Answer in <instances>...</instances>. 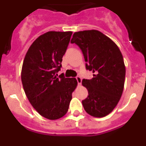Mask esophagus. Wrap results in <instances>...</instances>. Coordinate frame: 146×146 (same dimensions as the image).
<instances>
[{
  "instance_id": "obj_1",
  "label": "esophagus",
  "mask_w": 146,
  "mask_h": 146,
  "mask_svg": "<svg viewBox=\"0 0 146 146\" xmlns=\"http://www.w3.org/2000/svg\"><path fill=\"white\" fill-rule=\"evenodd\" d=\"M76 80H77L78 85H80L81 82H82V78H81L80 76H77V77H76Z\"/></svg>"
}]
</instances>
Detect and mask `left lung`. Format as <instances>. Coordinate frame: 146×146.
<instances>
[{
	"label": "left lung",
	"instance_id": "obj_1",
	"mask_svg": "<svg viewBox=\"0 0 146 146\" xmlns=\"http://www.w3.org/2000/svg\"><path fill=\"white\" fill-rule=\"evenodd\" d=\"M71 43L80 48L86 69L94 73L92 79L82 81L88 91V97L82 101L83 108L94 117L106 116L123 93L126 69L122 54L110 38L96 30L76 32Z\"/></svg>",
	"mask_w": 146,
	"mask_h": 146
}]
</instances>
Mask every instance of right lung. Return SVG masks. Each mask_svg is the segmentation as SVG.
<instances>
[{
	"label": "right lung",
	"instance_id": "obj_1",
	"mask_svg": "<svg viewBox=\"0 0 146 146\" xmlns=\"http://www.w3.org/2000/svg\"><path fill=\"white\" fill-rule=\"evenodd\" d=\"M72 32L49 31L35 40L23 61V88L36 110L44 118L56 120L69 110L77 82L75 78L58 77Z\"/></svg>",
	"mask_w": 146,
	"mask_h": 146
}]
</instances>
